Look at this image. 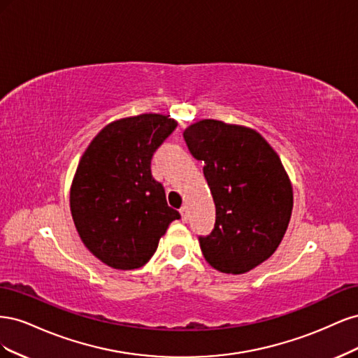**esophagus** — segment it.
<instances>
[{
    "mask_svg": "<svg viewBox=\"0 0 358 358\" xmlns=\"http://www.w3.org/2000/svg\"><path fill=\"white\" fill-rule=\"evenodd\" d=\"M179 212H180V215H182V220H183V221H187V220H188V215H189L188 206H187V204H183Z\"/></svg>",
    "mask_w": 358,
    "mask_h": 358,
    "instance_id": "1",
    "label": "esophagus"
}]
</instances>
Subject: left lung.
<instances>
[{
	"instance_id": "obj_1",
	"label": "left lung",
	"mask_w": 358,
	"mask_h": 358,
	"mask_svg": "<svg viewBox=\"0 0 358 358\" xmlns=\"http://www.w3.org/2000/svg\"><path fill=\"white\" fill-rule=\"evenodd\" d=\"M191 155L204 162L216 208L215 227L200 236L213 268L241 275L272 255L287 231L292 187L278 154L262 134L203 119L183 131Z\"/></svg>"
}]
</instances>
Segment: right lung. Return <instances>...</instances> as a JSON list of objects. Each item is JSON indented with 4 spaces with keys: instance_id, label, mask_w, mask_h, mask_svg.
<instances>
[{
    "instance_id": "right-lung-1",
    "label": "right lung",
    "mask_w": 358,
    "mask_h": 358,
    "mask_svg": "<svg viewBox=\"0 0 358 358\" xmlns=\"http://www.w3.org/2000/svg\"><path fill=\"white\" fill-rule=\"evenodd\" d=\"M178 122L145 113L106 125L82 155L71 183L70 209L82 242L119 270L146 264L178 210L152 178L150 159Z\"/></svg>"
}]
</instances>
